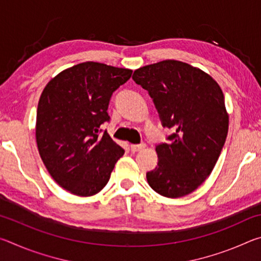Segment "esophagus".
<instances>
[{"mask_svg":"<svg viewBox=\"0 0 261 261\" xmlns=\"http://www.w3.org/2000/svg\"><path fill=\"white\" fill-rule=\"evenodd\" d=\"M145 147V144H134L131 145L130 148H131V152H139L140 149H143Z\"/></svg>","mask_w":261,"mask_h":261,"instance_id":"obj_1","label":"esophagus"}]
</instances>
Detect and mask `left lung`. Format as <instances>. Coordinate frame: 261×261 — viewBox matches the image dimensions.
Instances as JSON below:
<instances>
[{"instance_id":"1","label":"left lung","mask_w":261,"mask_h":261,"mask_svg":"<svg viewBox=\"0 0 261 261\" xmlns=\"http://www.w3.org/2000/svg\"><path fill=\"white\" fill-rule=\"evenodd\" d=\"M132 79L153 99L162 126L174 130L156 145L158 166L146 174L149 187L167 198L187 196L208 177L226 143L222 90L210 74L175 60L137 69Z\"/></svg>"}]
</instances>
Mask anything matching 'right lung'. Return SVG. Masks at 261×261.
<instances>
[{
    "instance_id": "1",
    "label": "right lung",
    "mask_w": 261,
    "mask_h": 261,
    "mask_svg": "<svg viewBox=\"0 0 261 261\" xmlns=\"http://www.w3.org/2000/svg\"><path fill=\"white\" fill-rule=\"evenodd\" d=\"M132 70L84 62L47 84L38 103V149L55 182L76 196L100 192L123 149L100 129L115 91Z\"/></svg>"
}]
</instances>
